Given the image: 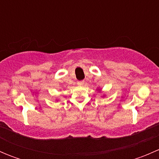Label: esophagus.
<instances>
[{"instance_id": "obj_1", "label": "esophagus", "mask_w": 159, "mask_h": 159, "mask_svg": "<svg viewBox=\"0 0 159 159\" xmlns=\"http://www.w3.org/2000/svg\"><path fill=\"white\" fill-rule=\"evenodd\" d=\"M84 80H82V81H78V84H79V85H83V84H84Z\"/></svg>"}]
</instances>
